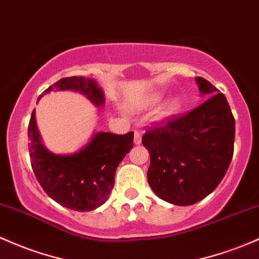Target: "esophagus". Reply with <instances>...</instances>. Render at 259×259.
Segmentation results:
<instances>
[{"mask_svg": "<svg viewBox=\"0 0 259 259\" xmlns=\"http://www.w3.org/2000/svg\"><path fill=\"white\" fill-rule=\"evenodd\" d=\"M141 139H143V136H141V133L139 132V130H135V133H134V144L135 145H140L141 144Z\"/></svg>", "mask_w": 259, "mask_h": 259, "instance_id": "1", "label": "esophagus"}]
</instances>
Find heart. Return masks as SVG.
<instances>
[{"label":"heart","mask_w":259,"mask_h":259,"mask_svg":"<svg viewBox=\"0 0 259 259\" xmlns=\"http://www.w3.org/2000/svg\"><path fill=\"white\" fill-rule=\"evenodd\" d=\"M164 93L162 91H156V92L150 93L147 95L146 97H144L141 101L138 102L136 104V108L141 110H146L150 109V108H153L155 106H157L158 103L163 99ZM182 101L180 98H169L168 101L164 102L163 106L160 108L157 113V120L160 121H167L169 119L175 118L176 115L182 110Z\"/></svg>","instance_id":"obj_1"}]
</instances>
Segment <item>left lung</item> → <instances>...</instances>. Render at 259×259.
<instances>
[{
	"label": "left lung",
	"instance_id": "left-lung-1",
	"mask_svg": "<svg viewBox=\"0 0 259 259\" xmlns=\"http://www.w3.org/2000/svg\"><path fill=\"white\" fill-rule=\"evenodd\" d=\"M195 82L208 101L143 136L151 161L150 187L162 200L180 206L214 192L234 155L235 119L226 97L205 78Z\"/></svg>",
	"mask_w": 259,
	"mask_h": 259
}]
</instances>
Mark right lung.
I'll return each instance as SVG.
<instances>
[{
    "label": "right lung",
    "instance_id": "add662e5",
    "mask_svg": "<svg viewBox=\"0 0 259 259\" xmlns=\"http://www.w3.org/2000/svg\"><path fill=\"white\" fill-rule=\"evenodd\" d=\"M51 91L77 92L98 108L106 103L102 87L90 77L61 78L44 93ZM133 132L125 135L95 132L75 152L55 153L42 143L34 109L28 126L33 172L45 193L56 203L76 211H91L103 205L109 198L116 167L133 149Z\"/></svg>",
    "mask_w": 259,
    "mask_h": 259
}]
</instances>
